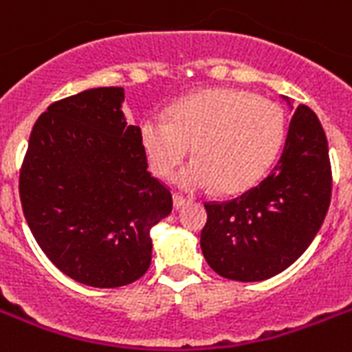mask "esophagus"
<instances>
[{"label": "esophagus", "mask_w": 352, "mask_h": 352, "mask_svg": "<svg viewBox=\"0 0 352 352\" xmlns=\"http://www.w3.org/2000/svg\"><path fill=\"white\" fill-rule=\"evenodd\" d=\"M174 207L176 209H179V207H184L185 204H189V198H185L184 194H179V192H174Z\"/></svg>", "instance_id": "1"}]
</instances>
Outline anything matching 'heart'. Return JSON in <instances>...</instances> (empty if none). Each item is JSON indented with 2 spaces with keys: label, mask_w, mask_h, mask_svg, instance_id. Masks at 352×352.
<instances>
[{
  "label": "heart",
  "mask_w": 352,
  "mask_h": 352,
  "mask_svg": "<svg viewBox=\"0 0 352 352\" xmlns=\"http://www.w3.org/2000/svg\"><path fill=\"white\" fill-rule=\"evenodd\" d=\"M148 165L167 178L194 151V160L176 176L187 190L218 185L240 192L263 176L280 153L285 118L274 101L234 89H207L173 107L170 120L147 116L140 125Z\"/></svg>",
  "instance_id": "b5f03b06"
}]
</instances>
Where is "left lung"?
<instances>
[{"mask_svg":"<svg viewBox=\"0 0 352 352\" xmlns=\"http://www.w3.org/2000/svg\"><path fill=\"white\" fill-rule=\"evenodd\" d=\"M333 173L322 123L307 105L291 118L283 153L260 184L225 201H205L199 245L210 269L236 282L285 271L318 234Z\"/></svg>","mask_w":352,"mask_h":352,"instance_id":"left-lung-1","label":"left lung"}]
</instances>
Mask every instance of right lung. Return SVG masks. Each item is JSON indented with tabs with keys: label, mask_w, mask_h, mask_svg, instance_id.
<instances>
[{
	"label": "right lung",
	"mask_w": 352,
	"mask_h": 352,
	"mask_svg": "<svg viewBox=\"0 0 352 352\" xmlns=\"http://www.w3.org/2000/svg\"><path fill=\"white\" fill-rule=\"evenodd\" d=\"M122 101V87L54 101L34 123L19 170L25 220L41 251L63 274L100 289L147 272L151 227L173 210Z\"/></svg>",
	"instance_id": "obj_1"
}]
</instances>
